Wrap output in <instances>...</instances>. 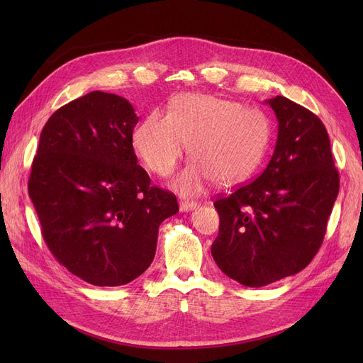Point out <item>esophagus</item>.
<instances>
[{"instance_id":"obj_1","label":"esophagus","mask_w":363,"mask_h":363,"mask_svg":"<svg viewBox=\"0 0 363 363\" xmlns=\"http://www.w3.org/2000/svg\"><path fill=\"white\" fill-rule=\"evenodd\" d=\"M196 207H199V203H195V201H180L182 212H191V211H195Z\"/></svg>"}]
</instances>
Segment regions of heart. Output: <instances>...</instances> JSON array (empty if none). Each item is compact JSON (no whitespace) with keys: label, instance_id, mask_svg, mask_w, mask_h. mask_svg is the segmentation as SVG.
I'll use <instances>...</instances> for the list:
<instances>
[{"label":"heart","instance_id":"obj_1","mask_svg":"<svg viewBox=\"0 0 363 363\" xmlns=\"http://www.w3.org/2000/svg\"><path fill=\"white\" fill-rule=\"evenodd\" d=\"M189 145L194 160L174 182L183 195L208 184L230 186L257 169L269 145V121L256 108L204 94L174 98L168 113L151 112L136 127L133 147L147 168L171 175Z\"/></svg>","mask_w":363,"mask_h":363}]
</instances>
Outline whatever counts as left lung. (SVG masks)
Segmentation results:
<instances>
[{
  "instance_id": "8db88e82",
  "label": "left lung",
  "mask_w": 363,
  "mask_h": 363,
  "mask_svg": "<svg viewBox=\"0 0 363 363\" xmlns=\"http://www.w3.org/2000/svg\"><path fill=\"white\" fill-rule=\"evenodd\" d=\"M276 150L259 177L213 206L219 233L212 256L225 276L267 286L304 269L320 250L339 192V174L321 119L277 95Z\"/></svg>"
}]
</instances>
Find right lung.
Segmentation results:
<instances>
[{
  "mask_svg": "<svg viewBox=\"0 0 363 363\" xmlns=\"http://www.w3.org/2000/svg\"><path fill=\"white\" fill-rule=\"evenodd\" d=\"M139 118L125 98L94 91L54 112L33 159L28 194L50 251L95 286L138 279L156 255L159 225L179 212L151 186L133 150Z\"/></svg>",
  "mask_w": 363,
  "mask_h": 363,
  "instance_id": "add662e5",
  "label": "right lung"
}]
</instances>
